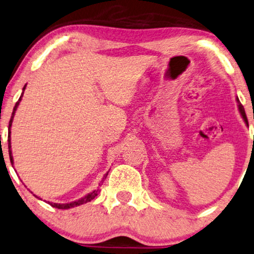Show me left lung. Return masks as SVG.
<instances>
[{"instance_id": "8db88e82", "label": "left lung", "mask_w": 254, "mask_h": 254, "mask_svg": "<svg viewBox=\"0 0 254 254\" xmlns=\"http://www.w3.org/2000/svg\"><path fill=\"white\" fill-rule=\"evenodd\" d=\"M237 102H238V108H239V111L240 114H242V116L244 118V121H245V123L247 124V118H246V115H245V110H244V107L242 105V103L239 102V99L237 98Z\"/></svg>"}]
</instances>
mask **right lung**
<instances>
[{
  "label": "right lung",
  "instance_id": "1",
  "mask_svg": "<svg viewBox=\"0 0 254 254\" xmlns=\"http://www.w3.org/2000/svg\"><path fill=\"white\" fill-rule=\"evenodd\" d=\"M24 89H25V85L23 86V91H24ZM22 97H23V92H22V95H21L20 99H18V101L16 102V104H15V107H14V110H12V114H11L10 122H9V131H8V147H9V157H10V162H11V164H14V159H12V153H11V143H10V133H11V131H10V127H11L12 118H14L15 111L17 110V107H18V104H20V102H21ZM108 173H109V172L105 173V176L103 177V179H102V183L104 182V179H105V178H107ZM98 192H99V190L97 189V190L92 191L91 193L86 194L85 197H83V198H81V199H78V200H75V201H72V203H69V204H57V203H49V204H50L51 206H53V207L61 208V210H65V208H71V207H75V206H79V205L88 203V201H91L92 199H94V198L96 197V195L98 194ZM37 198H38V197H37Z\"/></svg>",
  "mask_w": 254,
  "mask_h": 254
}]
</instances>
